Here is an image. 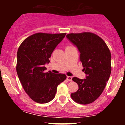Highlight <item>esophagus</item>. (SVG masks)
Here are the masks:
<instances>
[{
    "label": "esophagus",
    "instance_id": "1",
    "mask_svg": "<svg viewBox=\"0 0 125 125\" xmlns=\"http://www.w3.org/2000/svg\"><path fill=\"white\" fill-rule=\"evenodd\" d=\"M66 79L68 81H72V77L69 76H67L66 77Z\"/></svg>",
    "mask_w": 125,
    "mask_h": 125
}]
</instances>
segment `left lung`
<instances>
[{
	"instance_id": "8db88e82",
	"label": "left lung",
	"mask_w": 125,
	"mask_h": 125,
	"mask_svg": "<svg viewBox=\"0 0 125 125\" xmlns=\"http://www.w3.org/2000/svg\"><path fill=\"white\" fill-rule=\"evenodd\" d=\"M66 38L80 52V61L84 67L86 78L73 77L79 89L71 94L78 104L92 103L104 91L111 73V54L104 40L90 32L71 33Z\"/></svg>"
}]
</instances>
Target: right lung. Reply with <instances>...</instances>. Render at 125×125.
<instances>
[{"mask_svg":"<svg viewBox=\"0 0 125 125\" xmlns=\"http://www.w3.org/2000/svg\"><path fill=\"white\" fill-rule=\"evenodd\" d=\"M66 33H38L21 43L17 53V74L24 90L36 102L45 104L53 99L57 87L66 79L64 74L45 73L46 64Z\"/></svg>","mask_w":125,"mask_h":125,"instance_id":"add662e5","label":"right lung"}]
</instances>
